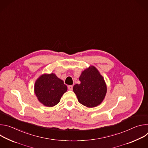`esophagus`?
<instances>
[{"label": "esophagus", "instance_id": "34e87169", "mask_svg": "<svg viewBox=\"0 0 148 148\" xmlns=\"http://www.w3.org/2000/svg\"><path fill=\"white\" fill-rule=\"evenodd\" d=\"M73 88V86L70 85V86H68V89H69V90H72Z\"/></svg>", "mask_w": 148, "mask_h": 148}]
</instances>
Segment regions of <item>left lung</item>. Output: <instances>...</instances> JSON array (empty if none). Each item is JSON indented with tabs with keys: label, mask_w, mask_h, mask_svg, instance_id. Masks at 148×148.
Listing matches in <instances>:
<instances>
[{
	"label": "left lung",
	"mask_w": 148,
	"mask_h": 148,
	"mask_svg": "<svg viewBox=\"0 0 148 148\" xmlns=\"http://www.w3.org/2000/svg\"><path fill=\"white\" fill-rule=\"evenodd\" d=\"M79 79L81 83L73 87L79 102L89 108L100 104L106 94L107 86L97 69L90 67L82 73Z\"/></svg>",
	"instance_id": "obj_1"
}]
</instances>
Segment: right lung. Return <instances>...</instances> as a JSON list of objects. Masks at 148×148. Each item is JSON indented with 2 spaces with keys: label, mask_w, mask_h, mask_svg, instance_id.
Masks as SVG:
<instances>
[{
  "label": "right lung",
  "mask_w": 148,
  "mask_h": 148,
  "mask_svg": "<svg viewBox=\"0 0 148 148\" xmlns=\"http://www.w3.org/2000/svg\"><path fill=\"white\" fill-rule=\"evenodd\" d=\"M67 90V87L63 81L53 73L42 75L34 86V92L38 101L49 107L57 104Z\"/></svg>",
  "instance_id": "obj_1"
}]
</instances>
